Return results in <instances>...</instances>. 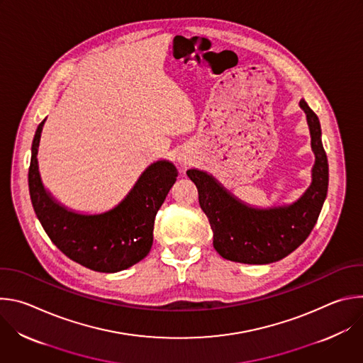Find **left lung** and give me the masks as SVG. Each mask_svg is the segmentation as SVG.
I'll use <instances>...</instances> for the list:
<instances>
[{
    "label": "left lung",
    "mask_w": 363,
    "mask_h": 363,
    "mask_svg": "<svg viewBox=\"0 0 363 363\" xmlns=\"http://www.w3.org/2000/svg\"><path fill=\"white\" fill-rule=\"evenodd\" d=\"M316 155L313 181L300 199L289 206L255 210L237 201L211 175L188 169L198 188L201 210L214 233V248L227 260L244 264H269L293 252L312 233L328 194L329 165L320 139L316 113L301 99Z\"/></svg>",
    "instance_id": "1"
}]
</instances>
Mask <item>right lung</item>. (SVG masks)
<instances>
[{
	"label": "right lung",
	"instance_id": "right-lung-1",
	"mask_svg": "<svg viewBox=\"0 0 363 363\" xmlns=\"http://www.w3.org/2000/svg\"><path fill=\"white\" fill-rule=\"evenodd\" d=\"M45 119L38 125L28 168L33 208L53 244L70 260L100 273H116L139 263L153 242L158 210L177 181L178 171L168 161L146 168L116 208L99 216L66 210L44 189L37 165V149Z\"/></svg>",
	"mask_w": 363,
	"mask_h": 363
}]
</instances>
